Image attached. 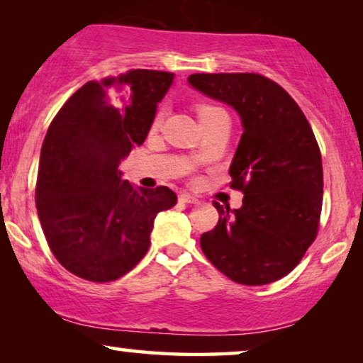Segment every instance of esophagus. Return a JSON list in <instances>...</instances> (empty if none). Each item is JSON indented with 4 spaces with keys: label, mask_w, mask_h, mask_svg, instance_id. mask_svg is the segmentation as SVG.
Returning a JSON list of instances; mask_svg holds the SVG:
<instances>
[{
    "label": "esophagus",
    "mask_w": 363,
    "mask_h": 363,
    "mask_svg": "<svg viewBox=\"0 0 363 363\" xmlns=\"http://www.w3.org/2000/svg\"><path fill=\"white\" fill-rule=\"evenodd\" d=\"M180 201H183V203H198V198L195 195H190V193H182Z\"/></svg>",
    "instance_id": "esophagus-1"
}]
</instances>
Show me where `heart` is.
I'll return each mask as SVG.
<instances>
[{"label":"heart","mask_w":363,"mask_h":363,"mask_svg":"<svg viewBox=\"0 0 363 363\" xmlns=\"http://www.w3.org/2000/svg\"><path fill=\"white\" fill-rule=\"evenodd\" d=\"M218 111H221V108L211 107V106H200V107H198V116H200V118H201V117L210 116V113L218 112ZM160 122H162V112H157L155 117H153L152 125H153V127H158V125H160Z\"/></svg>","instance_id":"heart-1"}]
</instances>
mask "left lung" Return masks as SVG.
<instances>
[{"mask_svg":"<svg viewBox=\"0 0 363 363\" xmlns=\"http://www.w3.org/2000/svg\"><path fill=\"white\" fill-rule=\"evenodd\" d=\"M188 84L235 108L242 125L230 167L242 206L213 203L220 220L201 235V250L238 284L281 279L299 264L319 228L324 177L314 132L294 99L259 74H191Z\"/></svg>","mask_w":363,"mask_h":363,"instance_id":"left-lung-1","label":"left lung"}]
</instances>
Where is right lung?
Returning <instances> with one entry per match:
<instances>
[{"label": "right lung", "mask_w": 363, "mask_h": 363, "mask_svg": "<svg viewBox=\"0 0 363 363\" xmlns=\"http://www.w3.org/2000/svg\"><path fill=\"white\" fill-rule=\"evenodd\" d=\"M175 74L135 69L89 81L54 117L39 158L36 208L56 259L82 279L127 274L150 247L170 188L135 190L118 165L150 132Z\"/></svg>", "instance_id": "obj_1"}]
</instances>
